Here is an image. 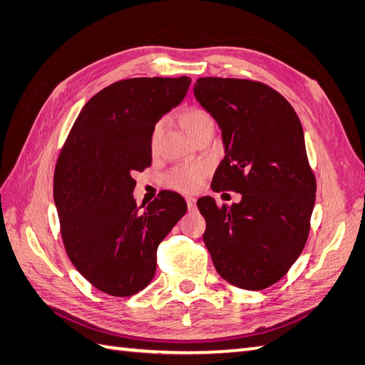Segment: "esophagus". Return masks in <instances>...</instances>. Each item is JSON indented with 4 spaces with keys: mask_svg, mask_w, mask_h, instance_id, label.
Listing matches in <instances>:
<instances>
[{
    "mask_svg": "<svg viewBox=\"0 0 365 365\" xmlns=\"http://www.w3.org/2000/svg\"><path fill=\"white\" fill-rule=\"evenodd\" d=\"M185 200H187V205H188L190 210H195V208H196V199L191 197V196H187V197H185Z\"/></svg>",
    "mask_w": 365,
    "mask_h": 365,
    "instance_id": "34e87169",
    "label": "esophagus"
}]
</instances>
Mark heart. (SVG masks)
Here are the masks:
<instances>
[{
  "instance_id": "b5f03b06",
  "label": "heart",
  "mask_w": 365,
  "mask_h": 365,
  "mask_svg": "<svg viewBox=\"0 0 365 365\" xmlns=\"http://www.w3.org/2000/svg\"><path fill=\"white\" fill-rule=\"evenodd\" d=\"M182 127L190 136L196 135L200 128H204L207 125H213L212 115L208 114L202 108L192 106L190 110L185 111L180 118ZM163 131V123L158 122L157 125L153 127L152 133H150V145L152 149H155L158 144V139L161 136ZM207 169L204 165H185V166H177L174 169H170L169 173L165 177V183L169 188H174L178 191H196L200 188V185L204 182Z\"/></svg>"
}]
</instances>
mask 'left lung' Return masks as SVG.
Here are the masks:
<instances>
[{
    "mask_svg": "<svg viewBox=\"0 0 365 365\" xmlns=\"http://www.w3.org/2000/svg\"><path fill=\"white\" fill-rule=\"evenodd\" d=\"M195 97L218 122L226 145L212 190L242 195L232 207L210 196L197 200L204 243L222 279L263 290L287 274L311 230L317 180L301 122L260 81L207 76L196 81Z\"/></svg>",
    "mask_w": 365,
    "mask_h": 365,
    "instance_id": "8db88e82",
    "label": "left lung"
}]
</instances>
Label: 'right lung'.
Listing matches in <instances>:
<instances>
[{
	"label": "right lung",
	"mask_w": 365,
	"mask_h": 365,
	"mask_svg": "<svg viewBox=\"0 0 365 365\" xmlns=\"http://www.w3.org/2000/svg\"><path fill=\"white\" fill-rule=\"evenodd\" d=\"M190 83L153 76L110 84L84 105L59 152L53 197L66 252L111 297H131L150 284L158 245L187 213L174 191L139 210L133 174L150 166L155 123L182 102Z\"/></svg>",
	"instance_id": "1"
}]
</instances>
